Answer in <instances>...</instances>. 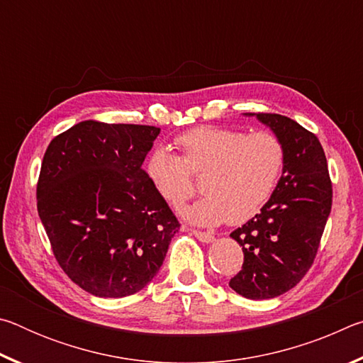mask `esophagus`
Instances as JSON below:
<instances>
[{
	"mask_svg": "<svg viewBox=\"0 0 363 363\" xmlns=\"http://www.w3.org/2000/svg\"><path fill=\"white\" fill-rule=\"evenodd\" d=\"M192 233L194 235L199 238L200 242H203V243H211L213 240H214V235L213 233H210V232H203V230H192Z\"/></svg>",
	"mask_w": 363,
	"mask_h": 363,
	"instance_id": "1",
	"label": "esophagus"
}]
</instances>
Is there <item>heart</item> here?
Returning <instances> with one entry per match:
<instances>
[{"mask_svg": "<svg viewBox=\"0 0 363 363\" xmlns=\"http://www.w3.org/2000/svg\"><path fill=\"white\" fill-rule=\"evenodd\" d=\"M176 145L181 157L164 147L150 153L147 176L157 192L177 208L195 194L192 174H203L206 195L182 214L205 225L225 219L238 225L257 216L277 190L286 163L284 143L269 131L247 134L201 125L181 134Z\"/></svg>", "mask_w": 363, "mask_h": 363, "instance_id": "obj_1", "label": "heart"}]
</instances>
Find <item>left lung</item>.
I'll return each mask as SVG.
<instances>
[{
	"instance_id": "1",
	"label": "left lung",
	"mask_w": 363,
	"mask_h": 363,
	"mask_svg": "<svg viewBox=\"0 0 363 363\" xmlns=\"http://www.w3.org/2000/svg\"><path fill=\"white\" fill-rule=\"evenodd\" d=\"M285 145L284 174L269 203L230 237L243 266L229 285L248 299H270L291 290L314 264L331 211V179L314 133L288 116L256 113Z\"/></svg>"
}]
</instances>
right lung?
<instances>
[{
	"mask_svg": "<svg viewBox=\"0 0 363 363\" xmlns=\"http://www.w3.org/2000/svg\"><path fill=\"white\" fill-rule=\"evenodd\" d=\"M158 134L157 126L86 120L43 157L36 208L54 257L94 296L143 290L181 227L143 169Z\"/></svg>",
	"mask_w": 363,
	"mask_h": 363,
	"instance_id": "1",
	"label": "right lung"
}]
</instances>
